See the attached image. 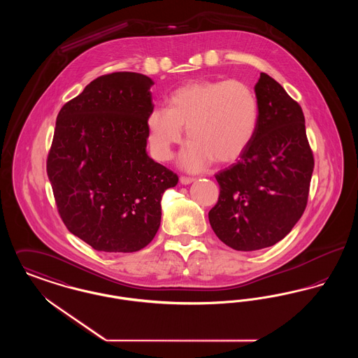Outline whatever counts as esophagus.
Here are the masks:
<instances>
[{
	"instance_id": "34e87169",
	"label": "esophagus",
	"mask_w": 358,
	"mask_h": 358,
	"mask_svg": "<svg viewBox=\"0 0 358 358\" xmlns=\"http://www.w3.org/2000/svg\"><path fill=\"white\" fill-rule=\"evenodd\" d=\"M194 181V178H192V177H181L180 178V182L182 184V185H189V184H192Z\"/></svg>"
}]
</instances>
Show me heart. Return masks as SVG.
I'll list each match as a JSON object with an SVG mask.
<instances>
[{
    "instance_id": "heart-1",
    "label": "heart",
    "mask_w": 358,
    "mask_h": 358,
    "mask_svg": "<svg viewBox=\"0 0 358 358\" xmlns=\"http://www.w3.org/2000/svg\"><path fill=\"white\" fill-rule=\"evenodd\" d=\"M166 104L148 115L150 149L158 161L171 159L187 127L190 139L180 155L184 171H203L213 159L232 162L255 136L259 104L251 87L240 80H194L174 90Z\"/></svg>"
}]
</instances>
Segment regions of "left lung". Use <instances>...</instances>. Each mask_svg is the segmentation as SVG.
I'll use <instances>...</instances> for the list:
<instances>
[{
  "mask_svg": "<svg viewBox=\"0 0 358 358\" xmlns=\"http://www.w3.org/2000/svg\"><path fill=\"white\" fill-rule=\"evenodd\" d=\"M259 122L238 164L216 174L219 201L209 210L216 236L236 251L271 247L306 208L314 158L302 108L267 73L255 85Z\"/></svg>",
  "mask_w": 358,
  "mask_h": 358,
  "instance_id": "8db88e82",
  "label": "left lung"
}]
</instances>
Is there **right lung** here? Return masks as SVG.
Segmentation results:
<instances>
[{
    "label": "right lung",
    "mask_w": 358,
    "mask_h": 358,
    "mask_svg": "<svg viewBox=\"0 0 358 358\" xmlns=\"http://www.w3.org/2000/svg\"><path fill=\"white\" fill-rule=\"evenodd\" d=\"M153 80L114 72L85 85L56 120L47 173L69 232L102 252H136L161 224L177 174L146 152Z\"/></svg>",
    "instance_id": "1"
}]
</instances>
